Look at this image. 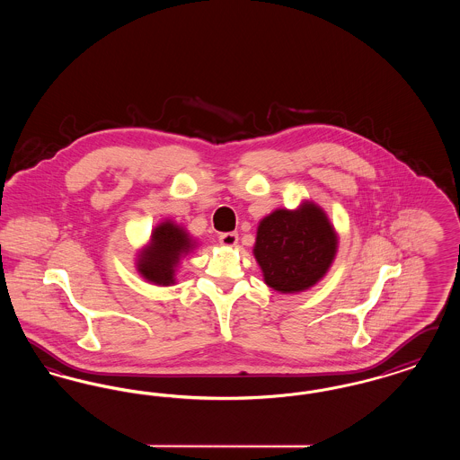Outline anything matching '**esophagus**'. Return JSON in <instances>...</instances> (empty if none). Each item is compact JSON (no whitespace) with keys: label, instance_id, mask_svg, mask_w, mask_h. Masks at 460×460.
<instances>
[{"label":"esophagus","instance_id":"1","mask_svg":"<svg viewBox=\"0 0 460 460\" xmlns=\"http://www.w3.org/2000/svg\"><path fill=\"white\" fill-rule=\"evenodd\" d=\"M219 241L220 244H224V246H234L238 243V234L236 233H222Z\"/></svg>","mask_w":460,"mask_h":460}]
</instances>
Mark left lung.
<instances>
[{
    "mask_svg": "<svg viewBox=\"0 0 460 460\" xmlns=\"http://www.w3.org/2000/svg\"><path fill=\"white\" fill-rule=\"evenodd\" d=\"M338 236L328 216L305 201L296 210H274L261 220L253 255L265 285L298 293L321 281L334 261Z\"/></svg>",
    "mask_w": 460,
    "mask_h": 460,
    "instance_id": "8db88e82",
    "label": "left lung"
}]
</instances>
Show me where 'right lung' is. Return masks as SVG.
<instances>
[{
    "label": "right lung",
    "mask_w": 460,
    "mask_h": 460,
    "mask_svg": "<svg viewBox=\"0 0 460 460\" xmlns=\"http://www.w3.org/2000/svg\"><path fill=\"white\" fill-rule=\"evenodd\" d=\"M193 248L195 243L188 233L172 220H165L155 227L150 244L141 252L137 259V270L154 285H174L175 267L179 259L188 255Z\"/></svg>",
    "instance_id": "1"
}]
</instances>
